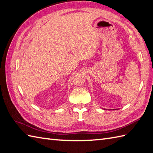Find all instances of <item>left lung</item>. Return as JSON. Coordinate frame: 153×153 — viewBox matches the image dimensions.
<instances>
[{
  "label": "left lung",
  "mask_w": 153,
  "mask_h": 153,
  "mask_svg": "<svg viewBox=\"0 0 153 153\" xmlns=\"http://www.w3.org/2000/svg\"><path fill=\"white\" fill-rule=\"evenodd\" d=\"M113 110H114V109H113Z\"/></svg>",
  "instance_id": "left-lung-1"
}]
</instances>
